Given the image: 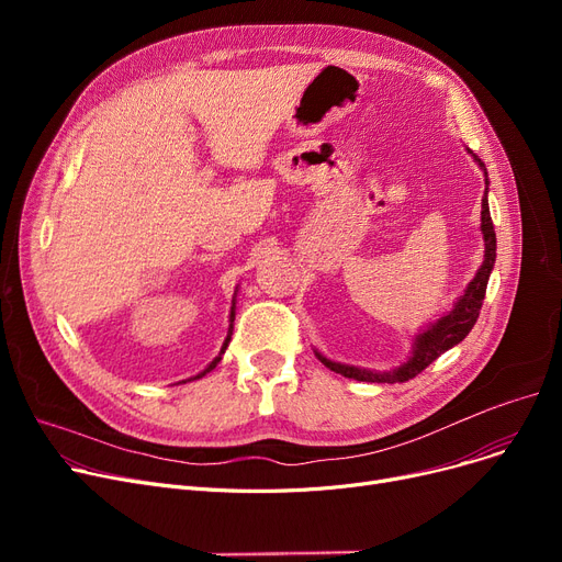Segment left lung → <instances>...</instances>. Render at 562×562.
<instances>
[{"label":"left lung","instance_id":"1","mask_svg":"<svg viewBox=\"0 0 562 562\" xmlns=\"http://www.w3.org/2000/svg\"><path fill=\"white\" fill-rule=\"evenodd\" d=\"M476 161L485 170V164L479 157H476ZM485 177H487V172H485ZM485 184H487V180H485ZM481 221H483L481 229H483V239H485L483 266L479 269L476 278L469 282L464 296L456 303V307L447 316H441L437 323H432V326L424 335L417 337L415 350H412V358L403 367H398L396 371H390V373H373V371H367V369H356V367L330 362L323 356H318V352H316V358L323 364H326L330 371L341 373L344 378L362 380V382H390V385H394V382H407L415 375H419L428 364H432L441 356V352H447L449 348L460 344L471 333V328L476 326L483 301H485L487 280H490L492 266H494V259H496V234H494V225H492V216H490L487 195L483 198Z\"/></svg>","mask_w":562,"mask_h":562}]
</instances>
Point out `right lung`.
Wrapping results in <instances>:
<instances>
[{"mask_svg": "<svg viewBox=\"0 0 562 562\" xmlns=\"http://www.w3.org/2000/svg\"><path fill=\"white\" fill-rule=\"evenodd\" d=\"M229 321H234V307H232V314H229ZM229 339H232V323H229V335H227V339H225V344H223V348H221V356H223V352H225V348H227V344H229ZM221 356H218V358H216V360H214V362H212V364H210V367H206V369H204V371H202V373H200V375H198V378H202V375H204V373H210V371H212V369H214V367H216V364H218V362H221Z\"/></svg>", "mask_w": 562, "mask_h": 562, "instance_id": "obj_1", "label": "right lung"}]
</instances>
